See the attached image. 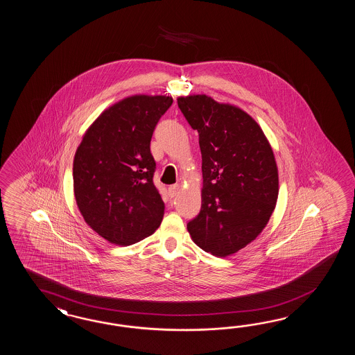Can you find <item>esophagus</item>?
I'll return each mask as SVG.
<instances>
[{"label": "esophagus", "mask_w": 355, "mask_h": 355, "mask_svg": "<svg viewBox=\"0 0 355 355\" xmlns=\"http://www.w3.org/2000/svg\"><path fill=\"white\" fill-rule=\"evenodd\" d=\"M180 189H181V186H180V184H172V186H169V189H168L169 197L177 196V195H178V192H180Z\"/></svg>", "instance_id": "esophagus-1"}]
</instances>
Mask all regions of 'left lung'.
I'll return each mask as SVG.
<instances>
[{
    "label": "left lung",
    "instance_id": "8db88e82",
    "mask_svg": "<svg viewBox=\"0 0 355 355\" xmlns=\"http://www.w3.org/2000/svg\"><path fill=\"white\" fill-rule=\"evenodd\" d=\"M177 103L198 132L202 157L201 210L187 229L205 252L225 257L251 243L275 209V157L257 122L243 110L204 94Z\"/></svg>",
    "mask_w": 355,
    "mask_h": 355
}]
</instances>
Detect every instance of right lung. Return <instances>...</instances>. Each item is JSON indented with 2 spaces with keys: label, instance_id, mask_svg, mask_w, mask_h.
<instances>
[{
  "label": "right lung",
  "instance_id": "1",
  "mask_svg": "<svg viewBox=\"0 0 355 355\" xmlns=\"http://www.w3.org/2000/svg\"><path fill=\"white\" fill-rule=\"evenodd\" d=\"M166 95H134L104 110L73 159V192L87 225L110 243L134 245L159 228L164 202L154 186L150 141L172 105Z\"/></svg>",
  "mask_w": 355,
  "mask_h": 355
}]
</instances>
